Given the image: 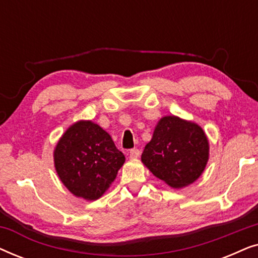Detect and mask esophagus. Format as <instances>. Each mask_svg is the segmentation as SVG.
Returning a JSON list of instances; mask_svg holds the SVG:
<instances>
[{"mask_svg": "<svg viewBox=\"0 0 258 258\" xmlns=\"http://www.w3.org/2000/svg\"><path fill=\"white\" fill-rule=\"evenodd\" d=\"M140 155H141V151L139 149H132L129 153L130 158H137L140 157Z\"/></svg>", "mask_w": 258, "mask_h": 258, "instance_id": "esophagus-1", "label": "esophagus"}]
</instances>
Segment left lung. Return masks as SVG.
Returning <instances> with one entry per match:
<instances>
[{"label":"left lung","mask_w":258,"mask_h":258,"mask_svg":"<svg viewBox=\"0 0 258 258\" xmlns=\"http://www.w3.org/2000/svg\"><path fill=\"white\" fill-rule=\"evenodd\" d=\"M141 160L157 178L179 189L202 175L209 160V142L196 123L164 116L155 126Z\"/></svg>","instance_id":"left-lung-1"}]
</instances>
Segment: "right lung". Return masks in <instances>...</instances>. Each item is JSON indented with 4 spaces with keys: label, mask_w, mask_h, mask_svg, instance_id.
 Here are the masks:
<instances>
[{
    "label": "right lung",
    "mask_w": 258,
    "mask_h": 258,
    "mask_svg": "<svg viewBox=\"0 0 258 258\" xmlns=\"http://www.w3.org/2000/svg\"><path fill=\"white\" fill-rule=\"evenodd\" d=\"M124 161L110 135L91 121L70 125L54 150L61 182L73 195L87 201L100 199L107 191Z\"/></svg>",
    "instance_id": "add662e5"
}]
</instances>
